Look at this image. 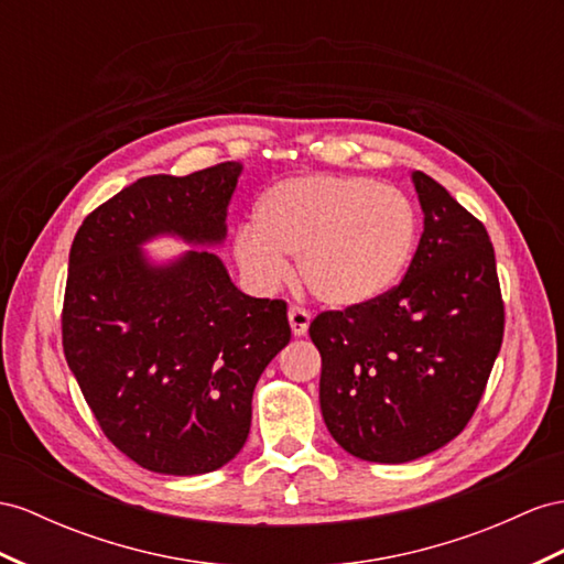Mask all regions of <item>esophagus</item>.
<instances>
[{
  "label": "esophagus",
  "instance_id": "1",
  "mask_svg": "<svg viewBox=\"0 0 564 564\" xmlns=\"http://www.w3.org/2000/svg\"><path fill=\"white\" fill-rule=\"evenodd\" d=\"M288 322H291L293 336H295V338H300V336H305V334H307L312 316H310V312H305L302 307H291V310H288Z\"/></svg>",
  "mask_w": 564,
  "mask_h": 564
}]
</instances>
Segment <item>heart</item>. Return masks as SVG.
<instances>
[{"instance_id":"b5f03b06","label":"heart","mask_w":564,"mask_h":564,"mask_svg":"<svg viewBox=\"0 0 564 564\" xmlns=\"http://www.w3.org/2000/svg\"><path fill=\"white\" fill-rule=\"evenodd\" d=\"M416 242L412 202L365 176H297L257 199L234 259L257 291L279 288L297 257L310 293L336 310L371 305L405 273Z\"/></svg>"}]
</instances>
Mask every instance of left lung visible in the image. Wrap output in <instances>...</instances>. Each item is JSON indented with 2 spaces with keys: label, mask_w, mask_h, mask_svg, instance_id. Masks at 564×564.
<instances>
[{
  "label": "left lung",
  "mask_w": 564,
  "mask_h": 564,
  "mask_svg": "<svg viewBox=\"0 0 564 564\" xmlns=\"http://www.w3.org/2000/svg\"><path fill=\"white\" fill-rule=\"evenodd\" d=\"M412 183L424 234L405 279L310 326L326 429L345 453L379 465L420 459L467 426L505 324L484 224L426 173L412 171Z\"/></svg>",
  "instance_id": "left-lung-1"
}]
</instances>
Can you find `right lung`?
<instances>
[{
    "label": "right lung",
    "mask_w": 564,
    "mask_h": 564,
    "mask_svg": "<svg viewBox=\"0 0 564 564\" xmlns=\"http://www.w3.org/2000/svg\"><path fill=\"white\" fill-rule=\"evenodd\" d=\"M240 162L144 176L83 221L70 245L64 355L107 438L140 467L195 476L248 441L252 393L288 340L285 302L230 281L221 248ZM192 248L159 260L143 245Z\"/></svg>",
    "instance_id": "right-lung-1"
}]
</instances>
